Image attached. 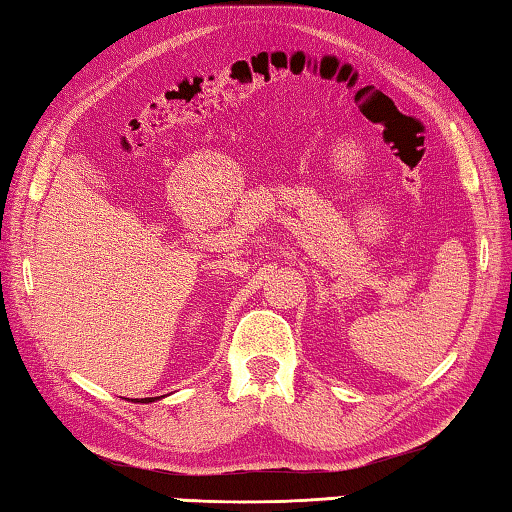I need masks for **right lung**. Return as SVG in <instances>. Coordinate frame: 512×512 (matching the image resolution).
<instances>
[{
	"label": "right lung",
	"instance_id": "add662e5",
	"mask_svg": "<svg viewBox=\"0 0 512 512\" xmlns=\"http://www.w3.org/2000/svg\"><path fill=\"white\" fill-rule=\"evenodd\" d=\"M155 400H157V398H155ZM134 402H152V398H141V400L137 398V400H134Z\"/></svg>",
	"mask_w": 512,
	"mask_h": 512
}]
</instances>
